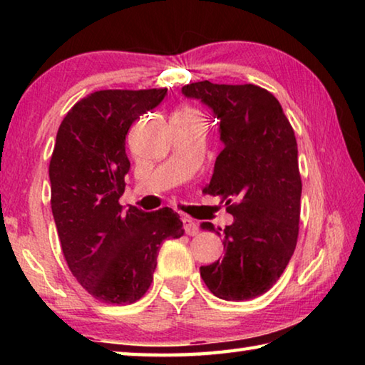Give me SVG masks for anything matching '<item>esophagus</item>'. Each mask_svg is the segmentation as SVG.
<instances>
[{
  "label": "esophagus",
  "mask_w": 365,
  "mask_h": 365,
  "mask_svg": "<svg viewBox=\"0 0 365 365\" xmlns=\"http://www.w3.org/2000/svg\"><path fill=\"white\" fill-rule=\"evenodd\" d=\"M183 227H185V233L190 235V237H195V235L200 233V227H197L196 222L191 217H182Z\"/></svg>",
  "instance_id": "1"
}]
</instances>
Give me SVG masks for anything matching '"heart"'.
I'll use <instances>...</instances> for the list:
<instances>
[{"mask_svg":"<svg viewBox=\"0 0 365 365\" xmlns=\"http://www.w3.org/2000/svg\"><path fill=\"white\" fill-rule=\"evenodd\" d=\"M174 115H180V117H191V115H200V114H197L196 110H195V109H191V108H182V109H178Z\"/></svg>","mask_w":365,"mask_h":365,"instance_id":"heart-1","label":"heart"}]
</instances>
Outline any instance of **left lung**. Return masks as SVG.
Segmentation results:
<instances>
[{
    "instance_id": "8db88e82",
    "label": "left lung",
    "mask_w": 365,
    "mask_h": 365,
    "mask_svg": "<svg viewBox=\"0 0 365 365\" xmlns=\"http://www.w3.org/2000/svg\"><path fill=\"white\" fill-rule=\"evenodd\" d=\"M182 95L217 117L224 150L207 191L222 196L233 215L224 228V257L201 265V279L220 299L257 298L280 279L298 240L302 185L294 132L279 100L261 86L205 80L185 85ZM201 228L215 232L211 222Z\"/></svg>"
}]
</instances>
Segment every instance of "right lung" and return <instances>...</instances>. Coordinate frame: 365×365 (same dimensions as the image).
<instances>
[{
  "label": "right lung",
  "instance_id": "right-lung-1",
  "mask_svg": "<svg viewBox=\"0 0 365 365\" xmlns=\"http://www.w3.org/2000/svg\"><path fill=\"white\" fill-rule=\"evenodd\" d=\"M168 88L101 90L80 100L56 135L49 182L51 211L72 275L108 304H132L153 282L159 246L185 233L169 207L123 211L130 160L125 135L132 123L159 106Z\"/></svg>",
  "mask_w": 365,
  "mask_h": 365
}]
</instances>
